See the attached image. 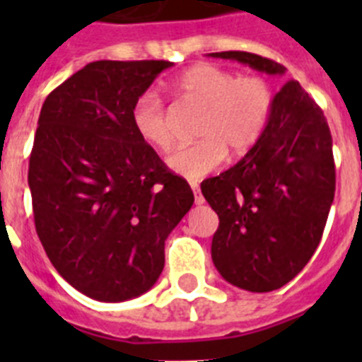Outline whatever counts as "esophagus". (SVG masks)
Instances as JSON below:
<instances>
[{
    "label": "esophagus",
    "instance_id": "1",
    "mask_svg": "<svg viewBox=\"0 0 362 362\" xmlns=\"http://www.w3.org/2000/svg\"><path fill=\"white\" fill-rule=\"evenodd\" d=\"M192 190H194V199H196V204H203L204 203V197L201 196V190H199V185L197 183H190Z\"/></svg>",
    "mask_w": 362,
    "mask_h": 362
}]
</instances>
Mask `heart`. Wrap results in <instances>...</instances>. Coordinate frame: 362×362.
Returning <instances> with one entry per match:
<instances>
[{
  "label": "heart",
  "mask_w": 362,
  "mask_h": 362,
  "mask_svg": "<svg viewBox=\"0 0 362 362\" xmlns=\"http://www.w3.org/2000/svg\"><path fill=\"white\" fill-rule=\"evenodd\" d=\"M174 86L187 101L204 108L197 124L199 141L181 146L166 161L174 174L188 181H201L217 170L226 152L239 158L254 148L267 130L276 101L268 79L239 76L210 63L185 70ZM130 123L136 136L159 152H166L174 143L170 114L158 92L137 95Z\"/></svg>",
  "instance_id": "b5f03b06"
}]
</instances>
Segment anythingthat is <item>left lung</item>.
Here are the masks:
<instances>
[{"instance_id": "1", "label": "left lung", "mask_w": 362, "mask_h": 362, "mask_svg": "<svg viewBox=\"0 0 362 362\" xmlns=\"http://www.w3.org/2000/svg\"><path fill=\"white\" fill-rule=\"evenodd\" d=\"M210 56L259 72H286L257 54ZM201 192L219 216L212 259L230 284L272 292L306 267L334 201L335 163L325 114L299 83H284L261 139L238 165L203 181Z\"/></svg>"}]
</instances>
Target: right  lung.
<instances>
[{"mask_svg": "<svg viewBox=\"0 0 362 362\" xmlns=\"http://www.w3.org/2000/svg\"><path fill=\"white\" fill-rule=\"evenodd\" d=\"M170 62H94L54 88L28 161L36 232L59 276L85 296H141L165 241L194 203L190 185L136 136L130 108Z\"/></svg>", "mask_w": 362, "mask_h": 362, "instance_id": "obj_1", "label": "right lung"}]
</instances>
